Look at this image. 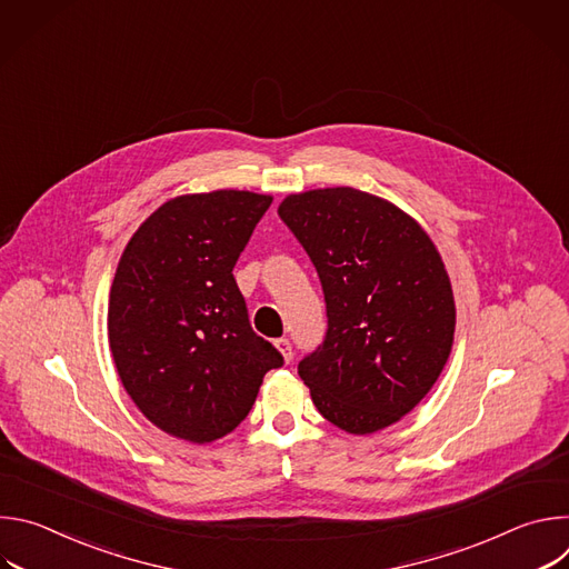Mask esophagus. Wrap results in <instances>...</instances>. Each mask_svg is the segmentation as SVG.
<instances>
[{
    "label": "esophagus",
    "instance_id": "esophagus-1",
    "mask_svg": "<svg viewBox=\"0 0 569 569\" xmlns=\"http://www.w3.org/2000/svg\"><path fill=\"white\" fill-rule=\"evenodd\" d=\"M274 347L281 351V356H283V360H286V362H290V360H292V345H290V340H288V338H279V340H274Z\"/></svg>",
    "mask_w": 569,
    "mask_h": 569
}]
</instances>
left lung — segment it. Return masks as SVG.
Returning a JSON list of instances; mask_svg holds the SVG:
<instances>
[{"instance_id": "8db88e82", "label": "left lung", "mask_w": 569, "mask_h": 569, "mask_svg": "<svg viewBox=\"0 0 569 569\" xmlns=\"http://www.w3.org/2000/svg\"><path fill=\"white\" fill-rule=\"evenodd\" d=\"M279 218L327 301V336L299 362L315 408L351 435L396 423L452 349L455 299L435 242L393 204L349 187L290 196Z\"/></svg>"}]
</instances>
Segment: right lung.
I'll return each mask as SVG.
<instances>
[{
	"label": "right lung",
	"mask_w": 569,
	"mask_h": 569,
	"mask_svg": "<svg viewBox=\"0 0 569 569\" xmlns=\"http://www.w3.org/2000/svg\"><path fill=\"white\" fill-rule=\"evenodd\" d=\"M270 196L213 191L161 204L130 238L108 310L117 371L143 417L209 443L231 432L283 356L254 333L233 266Z\"/></svg>",
	"instance_id": "add662e5"
}]
</instances>
